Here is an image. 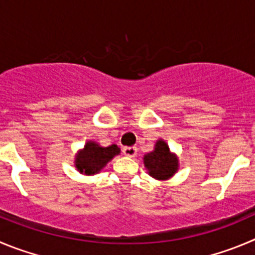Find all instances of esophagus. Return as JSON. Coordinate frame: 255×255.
I'll list each match as a JSON object with an SVG mask.
<instances>
[{
    "instance_id": "34e87169",
    "label": "esophagus",
    "mask_w": 255,
    "mask_h": 255,
    "mask_svg": "<svg viewBox=\"0 0 255 255\" xmlns=\"http://www.w3.org/2000/svg\"><path fill=\"white\" fill-rule=\"evenodd\" d=\"M123 154H126L128 157H134L137 154V147H123Z\"/></svg>"
}]
</instances>
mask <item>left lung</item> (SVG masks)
I'll return each instance as SVG.
<instances>
[{"label": "left lung", "instance_id": "1", "mask_svg": "<svg viewBox=\"0 0 255 255\" xmlns=\"http://www.w3.org/2000/svg\"><path fill=\"white\" fill-rule=\"evenodd\" d=\"M144 166L148 168L149 175L158 180L170 178L177 171V158L170 152L167 144L158 141L154 151L144 156Z\"/></svg>", "mask_w": 255, "mask_h": 255}]
</instances>
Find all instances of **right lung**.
Wrapping results in <instances>:
<instances>
[{
    "label": "right lung",
    "instance_id": "obj_1",
    "mask_svg": "<svg viewBox=\"0 0 255 255\" xmlns=\"http://www.w3.org/2000/svg\"><path fill=\"white\" fill-rule=\"evenodd\" d=\"M118 153H120V148L116 144H112L109 147H101L94 142H88L82 153L77 157L75 166L82 173L94 175Z\"/></svg>",
    "mask_w": 255,
    "mask_h": 255
}]
</instances>
